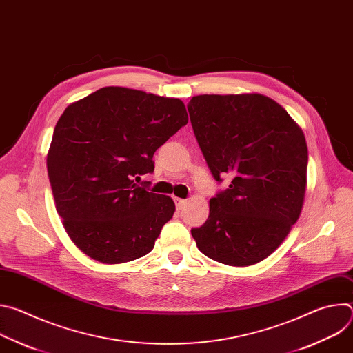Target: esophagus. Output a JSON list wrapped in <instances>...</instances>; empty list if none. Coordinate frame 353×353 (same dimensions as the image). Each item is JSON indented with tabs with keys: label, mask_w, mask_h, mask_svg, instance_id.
Instances as JSON below:
<instances>
[{
	"label": "esophagus",
	"mask_w": 353,
	"mask_h": 353,
	"mask_svg": "<svg viewBox=\"0 0 353 353\" xmlns=\"http://www.w3.org/2000/svg\"><path fill=\"white\" fill-rule=\"evenodd\" d=\"M174 203H176V208L180 211L185 207L187 204V199H181V198H174Z\"/></svg>",
	"instance_id": "obj_1"
}]
</instances>
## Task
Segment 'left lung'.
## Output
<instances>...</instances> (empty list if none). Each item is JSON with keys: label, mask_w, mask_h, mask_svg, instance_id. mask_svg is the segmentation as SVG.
Instances as JSON below:
<instances>
[{"label": "left lung", "mask_w": 353, "mask_h": 353, "mask_svg": "<svg viewBox=\"0 0 353 353\" xmlns=\"http://www.w3.org/2000/svg\"><path fill=\"white\" fill-rule=\"evenodd\" d=\"M191 125L216 181L210 216L191 229L203 254L232 267L271 256L297 222L307 185V143L275 100L260 93L198 94L187 105Z\"/></svg>", "instance_id": "1"}]
</instances>
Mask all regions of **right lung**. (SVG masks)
Returning <instances> with one entry per match:
<instances>
[{
  "instance_id": "obj_1",
  "label": "right lung",
  "mask_w": 353,
  "mask_h": 353,
  "mask_svg": "<svg viewBox=\"0 0 353 353\" xmlns=\"http://www.w3.org/2000/svg\"><path fill=\"white\" fill-rule=\"evenodd\" d=\"M188 121L180 99L106 86L71 103L47 154L56 210L74 244L103 264L148 254L176 207L135 184Z\"/></svg>"
}]
</instances>
